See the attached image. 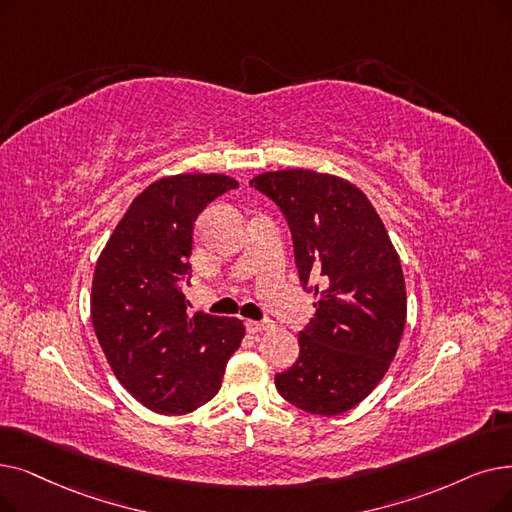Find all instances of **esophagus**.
<instances>
[{
  "mask_svg": "<svg viewBox=\"0 0 512 512\" xmlns=\"http://www.w3.org/2000/svg\"><path fill=\"white\" fill-rule=\"evenodd\" d=\"M247 330L249 332H253V335H257V332H263V330H270V328H274V324L270 322V320H263V322H255V320H249L247 324Z\"/></svg>",
  "mask_w": 512,
  "mask_h": 512,
  "instance_id": "34e87169",
  "label": "esophagus"
}]
</instances>
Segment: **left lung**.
<instances>
[{"instance_id":"obj_1","label":"left lung","mask_w":512,"mask_h":512,"mask_svg":"<svg viewBox=\"0 0 512 512\" xmlns=\"http://www.w3.org/2000/svg\"><path fill=\"white\" fill-rule=\"evenodd\" d=\"M249 184L284 213L299 280L318 297L299 332V360L276 374V389L309 414H343L381 383L402 341L399 255L366 194L343 177L284 169Z\"/></svg>"}]
</instances>
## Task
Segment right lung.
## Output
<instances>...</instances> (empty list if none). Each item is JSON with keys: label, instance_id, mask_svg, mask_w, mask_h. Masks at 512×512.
<instances>
[{"label": "right lung", "instance_id": "add662e5", "mask_svg": "<svg viewBox=\"0 0 512 512\" xmlns=\"http://www.w3.org/2000/svg\"><path fill=\"white\" fill-rule=\"evenodd\" d=\"M234 177L180 173L133 198L98 257L92 324L119 383L157 414H186L221 387L244 326L198 311L188 316L192 232L201 211Z\"/></svg>", "mask_w": 512, "mask_h": 512}]
</instances>
